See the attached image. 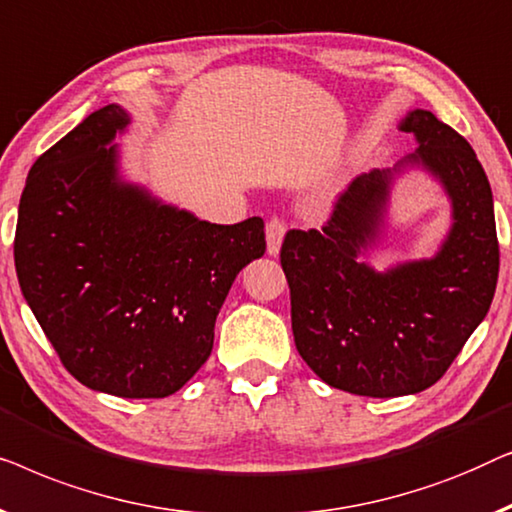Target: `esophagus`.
Listing matches in <instances>:
<instances>
[{"label": "esophagus", "mask_w": 512, "mask_h": 512, "mask_svg": "<svg viewBox=\"0 0 512 512\" xmlns=\"http://www.w3.org/2000/svg\"><path fill=\"white\" fill-rule=\"evenodd\" d=\"M283 236H285V220L278 218V215H273V218H269V222H266V250H269V255L280 253Z\"/></svg>", "instance_id": "34e87169"}]
</instances>
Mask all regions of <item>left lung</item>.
<instances>
[{
    "label": "left lung",
    "mask_w": 512,
    "mask_h": 512,
    "mask_svg": "<svg viewBox=\"0 0 512 512\" xmlns=\"http://www.w3.org/2000/svg\"><path fill=\"white\" fill-rule=\"evenodd\" d=\"M420 164L452 201L434 259L376 273L359 255L378 236L392 171L357 176L322 229H290L280 248L299 355L327 385L359 397H403L443 378L480 325L499 278L492 187L462 134L431 111L401 122Z\"/></svg>",
    "instance_id": "1"
}]
</instances>
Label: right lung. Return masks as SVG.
I'll list each match as a JSON object with an SVG mask.
<instances>
[{
  "mask_svg": "<svg viewBox=\"0 0 512 512\" xmlns=\"http://www.w3.org/2000/svg\"><path fill=\"white\" fill-rule=\"evenodd\" d=\"M109 104L48 148L18 206L23 297L78 383L122 399L181 390L213 350L236 273L266 250L264 220L211 225L118 176Z\"/></svg>",
  "mask_w": 512,
  "mask_h": 512,
  "instance_id": "right-lung-1",
  "label": "right lung"
}]
</instances>
